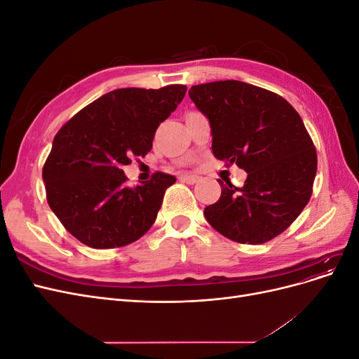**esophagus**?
I'll return each mask as SVG.
<instances>
[{"label": "esophagus", "mask_w": 359, "mask_h": 359, "mask_svg": "<svg viewBox=\"0 0 359 359\" xmlns=\"http://www.w3.org/2000/svg\"><path fill=\"white\" fill-rule=\"evenodd\" d=\"M180 180H181L182 182H186V184H194V182L201 181V178L196 177V175H182Z\"/></svg>", "instance_id": "34e87169"}]
</instances>
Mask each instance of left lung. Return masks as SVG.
<instances>
[{
  "instance_id": "8db88e82",
  "label": "left lung",
  "mask_w": 359,
  "mask_h": 359,
  "mask_svg": "<svg viewBox=\"0 0 359 359\" xmlns=\"http://www.w3.org/2000/svg\"><path fill=\"white\" fill-rule=\"evenodd\" d=\"M189 95L210 119L215 158L247 172L243 187L219 180L222 196L205 219L235 243L271 241L313 193L318 154L299 114L281 95L240 81L193 85Z\"/></svg>"
}]
</instances>
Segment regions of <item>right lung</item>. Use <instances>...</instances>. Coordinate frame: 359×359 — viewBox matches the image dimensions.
<instances>
[{"instance_id":"1","label":"right lung","mask_w":359,"mask_h":359,"mask_svg":"<svg viewBox=\"0 0 359 359\" xmlns=\"http://www.w3.org/2000/svg\"><path fill=\"white\" fill-rule=\"evenodd\" d=\"M186 91V85L114 90L58 130L43 181L50 210L76 240L116 248L137 241L154 224L175 177L156 172L130 187L123 166L151 151L156 130Z\"/></svg>"}]
</instances>
